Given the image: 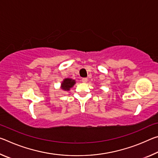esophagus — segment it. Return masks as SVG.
Returning a JSON list of instances; mask_svg holds the SVG:
<instances>
[{"instance_id": "1", "label": "esophagus", "mask_w": 158, "mask_h": 158, "mask_svg": "<svg viewBox=\"0 0 158 158\" xmlns=\"http://www.w3.org/2000/svg\"><path fill=\"white\" fill-rule=\"evenodd\" d=\"M81 81H82L83 83H86V82L88 81V79H87V78H83V79H81Z\"/></svg>"}]
</instances>
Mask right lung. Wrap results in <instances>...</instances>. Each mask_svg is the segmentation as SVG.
Masks as SVG:
<instances>
[{
    "instance_id": "add662e5",
    "label": "right lung",
    "mask_w": 158,
    "mask_h": 158,
    "mask_svg": "<svg viewBox=\"0 0 158 158\" xmlns=\"http://www.w3.org/2000/svg\"><path fill=\"white\" fill-rule=\"evenodd\" d=\"M76 84V81L71 78H65L63 80L60 84V89L64 91H69Z\"/></svg>"
}]
</instances>
